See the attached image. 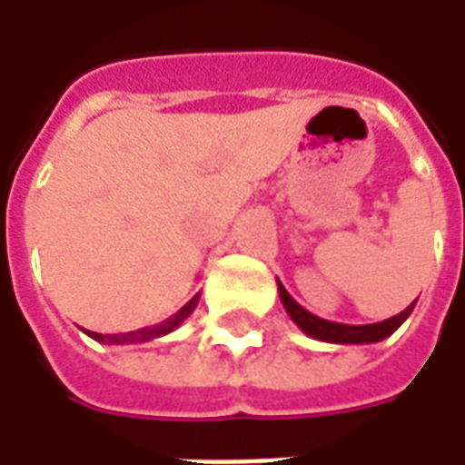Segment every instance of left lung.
Wrapping results in <instances>:
<instances>
[{"label": "left lung", "mask_w": 465, "mask_h": 465, "mask_svg": "<svg viewBox=\"0 0 465 465\" xmlns=\"http://www.w3.org/2000/svg\"><path fill=\"white\" fill-rule=\"evenodd\" d=\"M279 283V296H282V303L286 313L292 316V322L302 329L306 336H312L316 341H326V343H376L389 339L391 333L399 329L401 323L406 322L413 312L416 302L406 306L403 312L391 316L386 322L379 323H363V326H351V323H336V322H326L322 316L316 313L306 312L302 303L293 302V296L286 289H283L282 282Z\"/></svg>", "instance_id": "obj_1"}]
</instances>
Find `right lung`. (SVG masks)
<instances>
[{
	"mask_svg": "<svg viewBox=\"0 0 465 465\" xmlns=\"http://www.w3.org/2000/svg\"><path fill=\"white\" fill-rule=\"evenodd\" d=\"M199 296L202 293H196L192 302L183 303L179 312L173 313V316H169L166 322L156 323V326H143V329H139V331H126V333H94V331H86L94 341L99 343H143V341H153V339H159V336H166V333H172L173 329H179L183 323V319H189L193 313V309H196V303H199Z\"/></svg>",
	"mask_w": 465,
	"mask_h": 465,
	"instance_id": "add662e5",
	"label": "right lung"
}]
</instances>
